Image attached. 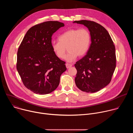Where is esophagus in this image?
<instances>
[{
    "label": "esophagus",
    "instance_id": "esophagus-1",
    "mask_svg": "<svg viewBox=\"0 0 133 133\" xmlns=\"http://www.w3.org/2000/svg\"><path fill=\"white\" fill-rule=\"evenodd\" d=\"M72 66V65L71 64H68V63L66 64V68H70Z\"/></svg>",
    "mask_w": 133,
    "mask_h": 133
}]
</instances>
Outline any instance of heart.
<instances>
[{
    "label": "heart",
    "mask_w": 133,
    "mask_h": 133,
    "mask_svg": "<svg viewBox=\"0 0 133 133\" xmlns=\"http://www.w3.org/2000/svg\"><path fill=\"white\" fill-rule=\"evenodd\" d=\"M91 43V37L89 31L85 28L70 29L58 37V41L51 43V48L59 58H64L68 48L69 52L65 60L71 63L78 56L82 57L88 51Z\"/></svg>",
    "instance_id": "b5f03b06"
}]
</instances>
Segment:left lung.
Wrapping results in <instances>:
<instances>
[{
	"mask_svg": "<svg viewBox=\"0 0 133 133\" xmlns=\"http://www.w3.org/2000/svg\"><path fill=\"white\" fill-rule=\"evenodd\" d=\"M73 23L86 26L91 37L86 55L75 64L77 71L75 84L83 91H98L109 84L115 69V46L108 32L100 24L86 20Z\"/></svg>",
	"mask_w": 133,
	"mask_h": 133,
	"instance_id": "1",
	"label": "left lung"
}]
</instances>
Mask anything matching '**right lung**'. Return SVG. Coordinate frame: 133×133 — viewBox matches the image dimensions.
Returning a JSON list of instances; mask_svg holds the SVG:
<instances>
[{"mask_svg":"<svg viewBox=\"0 0 133 133\" xmlns=\"http://www.w3.org/2000/svg\"><path fill=\"white\" fill-rule=\"evenodd\" d=\"M64 23L48 21L31 27L17 52V70L25 86L33 92L45 95L58 86L65 62L51 48V36Z\"/></svg>","mask_w":133,"mask_h":133,"instance_id":"obj_1","label":"right lung"}]
</instances>
